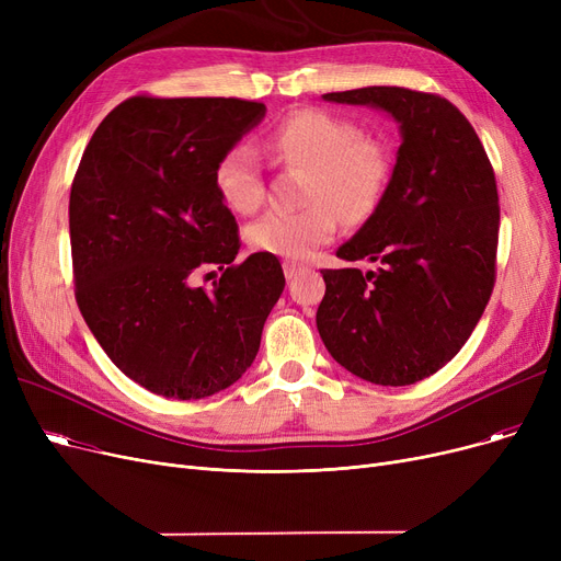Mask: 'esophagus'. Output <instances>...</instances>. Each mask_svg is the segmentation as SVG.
Returning a JSON list of instances; mask_svg holds the SVG:
<instances>
[{
	"mask_svg": "<svg viewBox=\"0 0 561 561\" xmlns=\"http://www.w3.org/2000/svg\"><path fill=\"white\" fill-rule=\"evenodd\" d=\"M300 273H305V265L290 263V261H286V263H284V275H286V279H288V282H290V279H296Z\"/></svg>",
	"mask_w": 561,
	"mask_h": 561,
	"instance_id": "1",
	"label": "esophagus"
}]
</instances>
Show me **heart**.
<instances>
[{
	"label": "heart",
	"mask_w": 561,
	"mask_h": 561,
	"mask_svg": "<svg viewBox=\"0 0 561 561\" xmlns=\"http://www.w3.org/2000/svg\"><path fill=\"white\" fill-rule=\"evenodd\" d=\"M268 150L284 165L309 172L307 209L268 211L248 229L250 245L284 259H307L334 239L339 218L347 225L368 220L387 193L391 152L375 136L345 117L302 108L286 115L271 131ZM216 188L229 209L256 211L263 195V172L250 145H233L216 168Z\"/></svg>",
	"instance_id": "b5f03b06"
}]
</instances>
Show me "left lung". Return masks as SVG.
<instances>
[{
  "instance_id": "obj_1",
  "label": "left lung",
  "mask_w": 561,
  "mask_h": 561,
  "mask_svg": "<svg viewBox=\"0 0 561 561\" xmlns=\"http://www.w3.org/2000/svg\"><path fill=\"white\" fill-rule=\"evenodd\" d=\"M325 102L373 106L400 125V147L375 214L336 250L316 325L352 375L407 387L444 368L473 334L495 282L500 206L484 147L446 98L400 85L325 93Z\"/></svg>"
}]
</instances>
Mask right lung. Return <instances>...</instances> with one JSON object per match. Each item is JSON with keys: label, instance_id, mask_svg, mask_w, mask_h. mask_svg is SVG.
<instances>
[{"label": "right lung", "instance_id": "add662e5", "mask_svg": "<svg viewBox=\"0 0 561 561\" xmlns=\"http://www.w3.org/2000/svg\"><path fill=\"white\" fill-rule=\"evenodd\" d=\"M265 106L236 98H129L83 150L70 191L75 296L93 336L136 385L163 398L214 396L252 366L284 290L279 259L243 263L239 225L216 188L222 154ZM199 264L228 265L215 290Z\"/></svg>", "mask_w": 561, "mask_h": 561}]
</instances>
